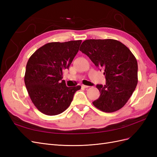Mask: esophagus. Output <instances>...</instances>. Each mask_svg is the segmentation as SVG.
<instances>
[{
    "mask_svg": "<svg viewBox=\"0 0 157 157\" xmlns=\"http://www.w3.org/2000/svg\"><path fill=\"white\" fill-rule=\"evenodd\" d=\"M82 87H83V88H89L90 86H86V85H84V84H82Z\"/></svg>",
    "mask_w": 157,
    "mask_h": 157,
    "instance_id": "esophagus-1",
    "label": "esophagus"
}]
</instances>
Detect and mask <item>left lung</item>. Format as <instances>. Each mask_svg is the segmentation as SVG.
<instances>
[{
  "instance_id": "8db88e82",
  "label": "left lung",
  "mask_w": 157,
  "mask_h": 157,
  "mask_svg": "<svg viewBox=\"0 0 157 157\" xmlns=\"http://www.w3.org/2000/svg\"><path fill=\"white\" fill-rule=\"evenodd\" d=\"M80 51L104 70L106 84H97L100 96L93 105L105 113L119 110L134 92L138 80L134 54L124 44L114 39L86 40Z\"/></svg>"
}]
</instances>
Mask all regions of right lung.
<instances>
[{"label": "right lung", "instance_id": "1", "mask_svg": "<svg viewBox=\"0 0 157 157\" xmlns=\"http://www.w3.org/2000/svg\"><path fill=\"white\" fill-rule=\"evenodd\" d=\"M82 40L50 42L36 50L27 61L25 84L32 102L46 115H57L71 105L81 86L67 87L63 70L69 69Z\"/></svg>", "mask_w": 157, "mask_h": 157}]
</instances>
